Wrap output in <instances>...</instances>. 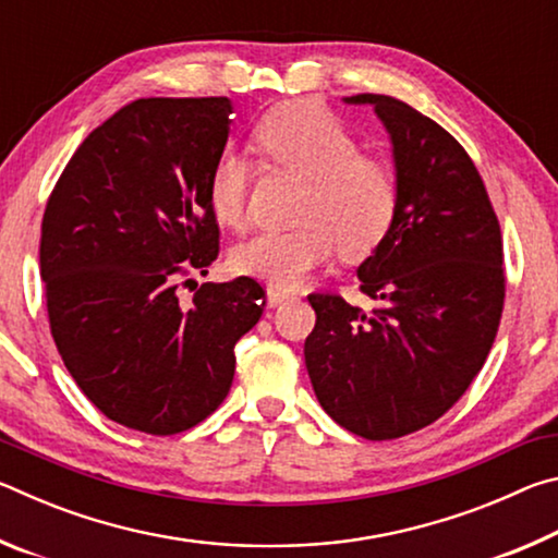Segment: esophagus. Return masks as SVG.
<instances>
[{
	"mask_svg": "<svg viewBox=\"0 0 558 558\" xmlns=\"http://www.w3.org/2000/svg\"><path fill=\"white\" fill-rule=\"evenodd\" d=\"M288 300H290L288 292L276 290V288H268V305L270 307H278V305H282V302H288Z\"/></svg>",
	"mask_w": 558,
	"mask_h": 558,
	"instance_id": "obj_1",
	"label": "esophagus"
}]
</instances>
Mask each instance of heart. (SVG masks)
Wrapping results in <instances>:
<instances>
[{"label": "heart", "instance_id": "obj_1", "mask_svg": "<svg viewBox=\"0 0 558 558\" xmlns=\"http://www.w3.org/2000/svg\"><path fill=\"white\" fill-rule=\"evenodd\" d=\"M266 159L305 179L292 229L260 231L233 251V268L290 290L323 266L339 245L344 258H364L381 245L399 214L401 186L381 157L359 153V140L332 110L313 100L286 102L256 128ZM251 189V165L223 153L211 169L209 202L219 221L241 226Z\"/></svg>", "mask_w": 558, "mask_h": 558}]
</instances>
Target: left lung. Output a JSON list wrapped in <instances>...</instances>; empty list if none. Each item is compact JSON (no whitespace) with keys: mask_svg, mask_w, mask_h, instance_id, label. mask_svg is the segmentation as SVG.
I'll list each match as a JSON object with an SVG mask.
<instances>
[{"mask_svg":"<svg viewBox=\"0 0 558 558\" xmlns=\"http://www.w3.org/2000/svg\"><path fill=\"white\" fill-rule=\"evenodd\" d=\"M389 130L399 214L359 266L374 310L313 292L305 364L317 401L366 440H393L450 411L483 369L505 307L502 231L477 167L405 102L359 93Z\"/></svg>","mask_w":558,"mask_h":558,"instance_id":"left-lung-1","label":"left lung"}]
</instances>
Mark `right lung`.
<instances>
[{
	"instance_id": "1",
	"label": "right lung",
	"mask_w": 558,
	"mask_h": 558,
	"mask_svg": "<svg viewBox=\"0 0 558 558\" xmlns=\"http://www.w3.org/2000/svg\"><path fill=\"white\" fill-rule=\"evenodd\" d=\"M229 98H140L83 140L41 221L39 266L56 349L81 391L149 436L219 409L233 347L258 323L253 278L179 286L219 256L209 177L231 130Z\"/></svg>"
}]
</instances>
